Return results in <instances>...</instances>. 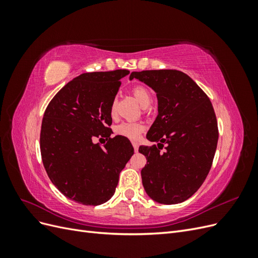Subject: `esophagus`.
I'll list each match as a JSON object with an SVG mask.
<instances>
[{
    "label": "esophagus",
    "mask_w": 258,
    "mask_h": 258,
    "mask_svg": "<svg viewBox=\"0 0 258 258\" xmlns=\"http://www.w3.org/2000/svg\"><path fill=\"white\" fill-rule=\"evenodd\" d=\"M132 145H134L135 152H138V150H139V143L138 142H134V143H132Z\"/></svg>",
    "instance_id": "1"
}]
</instances>
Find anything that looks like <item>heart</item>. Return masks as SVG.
<instances>
[{
    "instance_id": "heart-1",
    "label": "heart",
    "mask_w": 258,
    "mask_h": 258,
    "mask_svg": "<svg viewBox=\"0 0 258 258\" xmlns=\"http://www.w3.org/2000/svg\"><path fill=\"white\" fill-rule=\"evenodd\" d=\"M132 93H134L135 98L138 100V102L143 107L148 106L152 102V93L143 85L135 86V87L132 88ZM110 112L112 116H114L116 113L115 100L111 104ZM143 130H144V126L141 122H130V121H123L115 128V132L117 135L128 138L130 140H137L140 137V135L142 134Z\"/></svg>"
}]
</instances>
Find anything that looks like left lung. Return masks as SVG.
<instances>
[{
	"label": "left lung",
	"mask_w": 258,
	"mask_h": 258,
	"mask_svg": "<svg viewBox=\"0 0 258 258\" xmlns=\"http://www.w3.org/2000/svg\"><path fill=\"white\" fill-rule=\"evenodd\" d=\"M134 79L158 99V116L146 135L158 144L139 147L147 160L141 171L144 189L159 204H179L200 188L212 167L218 140L214 108L205 91L177 70L132 72Z\"/></svg>",
	"instance_id": "8db88e82"
}]
</instances>
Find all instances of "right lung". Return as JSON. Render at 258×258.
I'll return each mask as SVG.
<instances>
[{
	"mask_svg": "<svg viewBox=\"0 0 258 258\" xmlns=\"http://www.w3.org/2000/svg\"><path fill=\"white\" fill-rule=\"evenodd\" d=\"M128 70L84 73L54 96L44 113L40 145L51 183L85 206L110 199L135 150L127 138H111V104ZM106 137L104 146L93 142Z\"/></svg>",
	"mask_w": 258,
	"mask_h": 258,
	"instance_id": "add662e5",
	"label": "right lung"
}]
</instances>
